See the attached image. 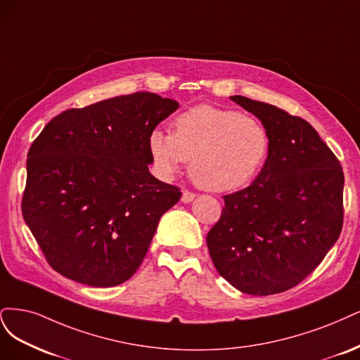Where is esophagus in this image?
Returning a JSON list of instances; mask_svg holds the SVG:
<instances>
[{
  "label": "esophagus",
  "instance_id": "34e87169",
  "mask_svg": "<svg viewBox=\"0 0 360 360\" xmlns=\"http://www.w3.org/2000/svg\"><path fill=\"white\" fill-rule=\"evenodd\" d=\"M195 197V194L193 193V191H188V190H184L182 191V197H181V200L184 202V203H190L193 199Z\"/></svg>",
  "mask_w": 360,
  "mask_h": 360
}]
</instances>
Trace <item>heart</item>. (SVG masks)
I'll list each match as a JSON object with an SVG mask.
<instances>
[{
  "mask_svg": "<svg viewBox=\"0 0 360 360\" xmlns=\"http://www.w3.org/2000/svg\"><path fill=\"white\" fill-rule=\"evenodd\" d=\"M148 143L163 176L172 178L190 161L197 185L230 191L256 178L269 155L271 137L257 118L202 104L178 115L172 134L154 130Z\"/></svg>",
  "mask_w": 360,
  "mask_h": 360,
  "instance_id": "obj_1",
  "label": "heart"
}]
</instances>
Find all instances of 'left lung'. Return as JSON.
Returning <instances> with one entry per match:
<instances>
[{"label":"left lung","instance_id":"1","mask_svg":"<svg viewBox=\"0 0 360 360\" xmlns=\"http://www.w3.org/2000/svg\"><path fill=\"white\" fill-rule=\"evenodd\" d=\"M231 100L262 121L271 149L256 181L223 195L207 250L218 274L242 293H283L302 283L341 235L342 167L305 120L242 96Z\"/></svg>","mask_w":360,"mask_h":360}]
</instances>
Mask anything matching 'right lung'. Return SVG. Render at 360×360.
<instances>
[{"label": "right lung", "instance_id": "obj_1", "mask_svg": "<svg viewBox=\"0 0 360 360\" xmlns=\"http://www.w3.org/2000/svg\"><path fill=\"white\" fill-rule=\"evenodd\" d=\"M178 108L134 92L46 124L28 150L22 215L52 269L92 287L137 271L160 217L182 195L148 170L149 134Z\"/></svg>", "mask_w": 360, "mask_h": 360}]
</instances>
